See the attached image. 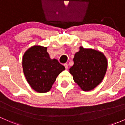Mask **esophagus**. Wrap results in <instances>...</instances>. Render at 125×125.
Segmentation results:
<instances>
[{
	"mask_svg": "<svg viewBox=\"0 0 125 125\" xmlns=\"http://www.w3.org/2000/svg\"><path fill=\"white\" fill-rule=\"evenodd\" d=\"M63 65H64V66H65V68H66V70H67V69L68 68V65L67 63H65Z\"/></svg>",
	"mask_w": 125,
	"mask_h": 125,
	"instance_id": "esophagus-1",
	"label": "esophagus"
}]
</instances>
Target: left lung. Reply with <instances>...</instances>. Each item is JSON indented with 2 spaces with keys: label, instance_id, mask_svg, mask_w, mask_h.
Here are the masks:
<instances>
[{
  "label": "left lung",
  "instance_id": "obj_1",
  "mask_svg": "<svg viewBox=\"0 0 125 125\" xmlns=\"http://www.w3.org/2000/svg\"><path fill=\"white\" fill-rule=\"evenodd\" d=\"M73 60L74 65L70 68V73L82 90H93L102 82L108 68L107 59L103 53L80 46Z\"/></svg>",
  "mask_w": 125,
  "mask_h": 125
}]
</instances>
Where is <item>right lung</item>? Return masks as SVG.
Here are the masks:
<instances>
[{
  "mask_svg": "<svg viewBox=\"0 0 125 125\" xmlns=\"http://www.w3.org/2000/svg\"><path fill=\"white\" fill-rule=\"evenodd\" d=\"M24 75L30 86L40 93L48 92L65 66L51 59L47 47L34 45L28 49L22 59Z\"/></svg>",
  "mask_w": 125,
  "mask_h": 125,
  "instance_id": "add662e5",
  "label": "right lung"
}]
</instances>
